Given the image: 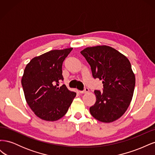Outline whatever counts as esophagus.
I'll list each match as a JSON object with an SVG mask.
<instances>
[{"instance_id": "esophagus-1", "label": "esophagus", "mask_w": 155, "mask_h": 155, "mask_svg": "<svg viewBox=\"0 0 155 155\" xmlns=\"http://www.w3.org/2000/svg\"><path fill=\"white\" fill-rule=\"evenodd\" d=\"M89 91V89L88 88H85V89H84L83 91H79V92H80L81 94H85V93H87Z\"/></svg>"}]
</instances>
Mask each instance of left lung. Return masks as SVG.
Masks as SVG:
<instances>
[{
    "label": "left lung",
    "mask_w": 155,
    "mask_h": 155,
    "mask_svg": "<svg viewBox=\"0 0 155 155\" xmlns=\"http://www.w3.org/2000/svg\"><path fill=\"white\" fill-rule=\"evenodd\" d=\"M90 64L92 76L102 80L103 92L94 91L95 104L90 107L94 118L110 123L120 118L132 100L135 76L127 57L109 46L88 47L81 51Z\"/></svg>",
    "instance_id": "8db88e82"
}]
</instances>
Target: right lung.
Wrapping results in <instances>:
<instances>
[{
	"mask_svg": "<svg viewBox=\"0 0 155 155\" xmlns=\"http://www.w3.org/2000/svg\"><path fill=\"white\" fill-rule=\"evenodd\" d=\"M72 50H51L33 58L26 66L21 80L25 99L42 120L54 121L61 118L76 96L65 85L58 87L63 80V63Z\"/></svg>",
	"mask_w": 155,
	"mask_h": 155,
	"instance_id": "obj_1",
	"label": "right lung"
}]
</instances>
